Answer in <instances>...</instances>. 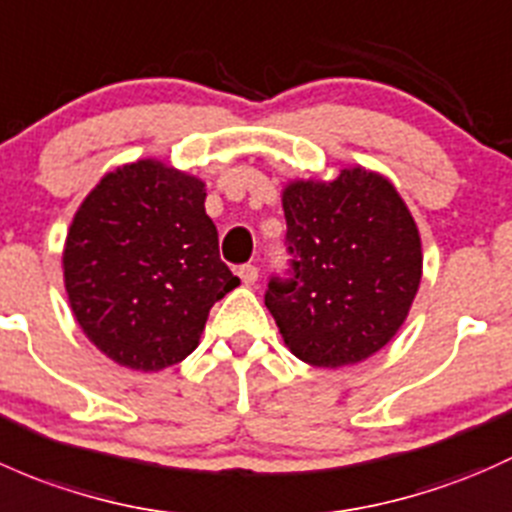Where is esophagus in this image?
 <instances>
[{
    "mask_svg": "<svg viewBox=\"0 0 512 512\" xmlns=\"http://www.w3.org/2000/svg\"><path fill=\"white\" fill-rule=\"evenodd\" d=\"M239 278L244 286H254V283L258 281V268L254 266V263H244V266H239Z\"/></svg>",
    "mask_w": 512,
    "mask_h": 512,
    "instance_id": "obj_1",
    "label": "esophagus"
}]
</instances>
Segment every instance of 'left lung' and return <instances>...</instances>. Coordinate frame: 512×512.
<instances>
[{
    "instance_id": "obj_1",
    "label": "left lung",
    "mask_w": 512,
    "mask_h": 512,
    "mask_svg": "<svg viewBox=\"0 0 512 512\" xmlns=\"http://www.w3.org/2000/svg\"><path fill=\"white\" fill-rule=\"evenodd\" d=\"M288 278L271 276L266 308L295 357L342 367L382 350L407 320L421 281V241L384 177L342 170L283 192Z\"/></svg>"
}]
</instances>
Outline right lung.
Instances as JSON below:
<instances>
[{"mask_svg":"<svg viewBox=\"0 0 512 512\" xmlns=\"http://www.w3.org/2000/svg\"><path fill=\"white\" fill-rule=\"evenodd\" d=\"M204 199L202 179L140 160L105 175L78 207L63 249L66 293L88 340L118 365L182 362L212 305L239 286Z\"/></svg>","mask_w":512,"mask_h":512,"instance_id":"obj_1","label":"right lung"}]
</instances>
